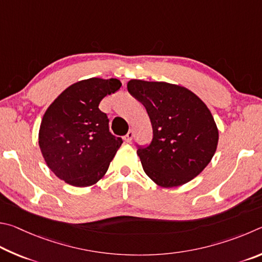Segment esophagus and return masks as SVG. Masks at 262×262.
<instances>
[{"label":"esophagus","instance_id":"34e87169","mask_svg":"<svg viewBox=\"0 0 262 262\" xmlns=\"http://www.w3.org/2000/svg\"><path fill=\"white\" fill-rule=\"evenodd\" d=\"M134 136H135V132H134V130H130L126 134V136L124 137V140L126 141V143H130V141L134 139Z\"/></svg>","mask_w":262,"mask_h":262}]
</instances>
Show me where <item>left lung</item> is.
<instances>
[{"label":"left lung","instance_id":"obj_1","mask_svg":"<svg viewBox=\"0 0 262 262\" xmlns=\"http://www.w3.org/2000/svg\"><path fill=\"white\" fill-rule=\"evenodd\" d=\"M127 91L152 123L148 146H138L144 171L163 187L185 184L207 167L217 147L216 124L203 101L185 87L132 79Z\"/></svg>","mask_w":262,"mask_h":262}]
</instances>
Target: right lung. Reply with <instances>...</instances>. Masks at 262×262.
<instances>
[{
    "mask_svg": "<svg viewBox=\"0 0 262 262\" xmlns=\"http://www.w3.org/2000/svg\"><path fill=\"white\" fill-rule=\"evenodd\" d=\"M115 78L78 81L63 91L41 121L39 146L48 168L68 184H95L108 170L123 140L109 131L107 114L99 109L105 95L121 89Z\"/></svg>",
    "mask_w": 262,
    "mask_h": 262,
    "instance_id": "1",
    "label": "right lung"
}]
</instances>
